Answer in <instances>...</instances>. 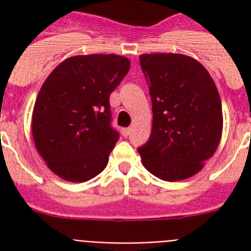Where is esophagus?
<instances>
[{"mask_svg":"<svg viewBox=\"0 0 251 251\" xmlns=\"http://www.w3.org/2000/svg\"><path fill=\"white\" fill-rule=\"evenodd\" d=\"M130 131H131V129H130V127H125V129H122V135H124V137H127V135H129L130 134Z\"/></svg>","mask_w":251,"mask_h":251,"instance_id":"esophagus-1","label":"esophagus"}]
</instances>
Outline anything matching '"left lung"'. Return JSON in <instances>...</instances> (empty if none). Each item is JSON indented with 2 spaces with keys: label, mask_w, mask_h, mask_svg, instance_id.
Returning a JSON list of instances; mask_svg holds the SVG:
<instances>
[{
  "label": "left lung",
  "mask_w": 251,
  "mask_h": 251,
  "mask_svg": "<svg viewBox=\"0 0 251 251\" xmlns=\"http://www.w3.org/2000/svg\"><path fill=\"white\" fill-rule=\"evenodd\" d=\"M139 60L153 113L149 142L138 149L142 164L163 181L193 177L222 139V100L216 84L193 57L146 53Z\"/></svg>",
  "instance_id": "1"
}]
</instances>
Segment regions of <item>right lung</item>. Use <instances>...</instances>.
I'll list each match as a JSON object with an SVG mask.
<instances>
[{
    "label": "right lung",
    "mask_w": 251,
    "mask_h": 251,
    "mask_svg": "<svg viewBox=\"0 0 251 251\" xmlns=\"http://www.w3.org/2000/svg\"><path fill=\"white\" fill-rule=\"evenodd\" d=\"M130 69L118 54L62 61L45 79L32 112V137L50 171L86 182L104 171L118 133L110 126L109 96Z\"/></svg>",
    "instance_id": "1"
}]
</instances>
